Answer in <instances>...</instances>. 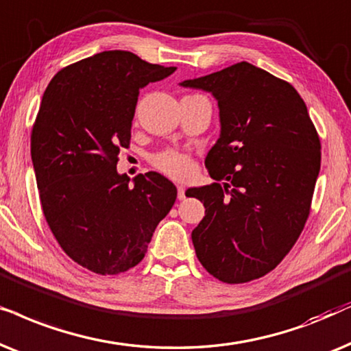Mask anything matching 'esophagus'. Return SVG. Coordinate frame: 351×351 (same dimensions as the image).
Instances as JSON below:
<instances>
[{
	"label": "esophagus",
	"instance_id": "esophagus-1",
	"mask_svg": "<svg viewBox=\"0 0 351 351\" xmlns=\"http://www.w3.org/2000/svg\"><path fill=\"white\" fill-rule=\"evenodd\" d=\"M178 199H186V188H183V186H178Z\"/></svg>",
	"mask_w": 351,
	"mask_h": 351
}]
</instances>
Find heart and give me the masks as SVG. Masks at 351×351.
Returning a JSON list of instances; mask_svg holds the SVG:
<instances>
[{
  "mask_svg": "<svg viewBox=\"0 0 351 351\" xmlns=\"http://www.w3.org/2000/svg\"><path fill=\"white\" fill-rule=\"evenodd\" d=\"M152 163L157 170L165 173L173 180H186L194 171V163L188 154L173 151V149L156 154L152 157Z\"/></svg>",
  "mask_w": 351,
  "mask_h": 351,
  "instance_id": "b5f03b06",
  "label": "heart"
}]
</instances>
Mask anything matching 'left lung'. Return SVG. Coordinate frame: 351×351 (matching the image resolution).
I'll return each mask as SVG.
<instances>
[{
    "label": "left lung",
    "instance_id": "8db88e82",
    "mask_svg": "<svg viewBox=\"0 0 351 351\" xmlns=\"http://www.w3.org/2000/svg\"><path fill=\"white\" fill-rule=\"evenodd\" d=\"M180 85L212 93L221 125L205 158L215 183L186 191L205 207L191 234L195 255L223 282L258 279L281 263L305 226L319 136L295 88L249 62Z\"/></svg>",
    "mask_w": 351,
    "mask_h": 351
}]
</instances>
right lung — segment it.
<instances>
[{
	"instance_id": "add662e5",
	"label": "right lung",
	"mask_w": 351,
	"mask_h": 351,
	"mask_svg": "<svg viewBox=\"0 0 351 351\" xmlns=\"http://www.w3.org/2000/svg\"><path fill=\"white\" fill-rule=\"evenodd\" d=\"M175 70L102 51L56 73L41 99L30 141L45 218L65 254L96 274L136 266L176 200L175 184L156 171L133 184L117 171L139 90Z\"/></svg>"
}]
</instances>
